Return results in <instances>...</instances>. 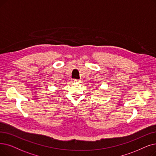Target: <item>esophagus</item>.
<instances>
[{
  "mask_svg": "<svg viewBox=\"0 0 156 156\" xmlns=\"http://www.w3.org/2000/svg\"><path fill=\"white\" fill-rule=\"evenodd\" d=\"M73 82H74V83H80L81 81L80 80H76V79H74L73 80Z\"/></svg>",
  "mask_w": 156,
  "mask_h": 156,
  "instance_id": "obj_1",
  "label": "esophagus"
}]
</instances>
